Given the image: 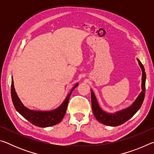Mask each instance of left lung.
<instances>
[{
	"label": "left lung",
	"mask_w": 154,
	"mask_h": 154,
	"mask_svg": "<svg viewBox=\"0 0 154 154\" xmlns=\"http://www.w3.org/2000/svg\"><path fill=\"white\" fill-rule=\"evenodd\" d=\"M137 60L142 71V91L139 94V95L138 96L136 100L128 107L116 111V113H107V112L103 110L102 108L99 105L94 93L93 90L91 89V100H92L93 113L96 119L100 123L109 126H119V125L125 123L129 119L131 118L141 106L145 98L146 74L143 65L139 59L137 58Z\"/></svg>",
	"instance_id": "8db88e82"
}]
</instances>
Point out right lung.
I'll return each instance as SVG.
<instances>
[{"mask_svg": "<svg viewBox=\"0 0 154 154\" xmlns=\"http://www.w3.org/2000/svg\"><path fill=\"white\" fill-rule=\"evenodd\" d=\"M78 85H79V83H77L72 88L71 92L67 95L65 100L58 107L51 111H36L27 108L20 100L16 92H15L14 85V79H13L12 77L11 87L12 101L15 109H16L18 113L35 126L41 128L54 126V125L60 123L63 119L64 115L66 113L70 96H71L72 91Z\"/></svg>", "mask_w": 154, "mask_h": 154, "instance_id": "1", "label": "right lung"}]
</instances>
